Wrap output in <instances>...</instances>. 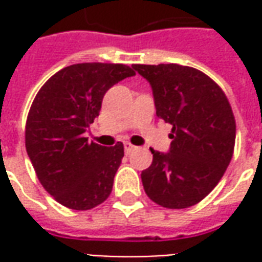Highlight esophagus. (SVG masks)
Here are the masks:
<instances>
[{"instance_id":"1","label":"esophagus","mask_w":262,"mask_h":262,"mask_svg":"<svg viewBox=\"0 0 262 262\" xmlns=\"http://www.w3.org/2000/svg\"><path fill=\"white\" fill-rule=\"evenodd\" d=\"M133 148H135V146H133V144H130L129 142L125 143V151H126V153H130Z\"/></svg>"}]
</instances>
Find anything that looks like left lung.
<instances>
[{
    "mask_svg": "<svg viewBox=\"0 0 262 262\" xmlns=\"http://www.w3.org/2000/svg\"><path fill=\"white\" fill-rule=\"evenodd\" d=\"M150 82L156 114L172 125L168 153L153 148L142 172L144 192L160 206L185 209L209 195L230 164L236 120L225 92L202 71L180 64H135Z\"/></svg>",
    "mask_w": 262,
    "mask_h": 262,
    "instance_id": "1",
    "label": "left lung"
}]
</instances>
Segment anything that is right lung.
Masks as SVG:
<instances>
[{
    "instance_id": "add662e5",
    "label": "right lung",
    "mask_w": 262,
    "mask_h": 262,
    "mask_svg": "<svg viewBox=\"0 0 262 262\" xmlns=\"http://www.w3.org/2000/svg\"><path fill=\"white\" fill-rule=\"evenodd\" d=\"M135 74L125 64H73L52 75L33 99L26 151L43 188L66 208L88 210L112 192L123 144L99 146L84 133L99 115L109 88Z\"/></svg>"
}]
</instances>
